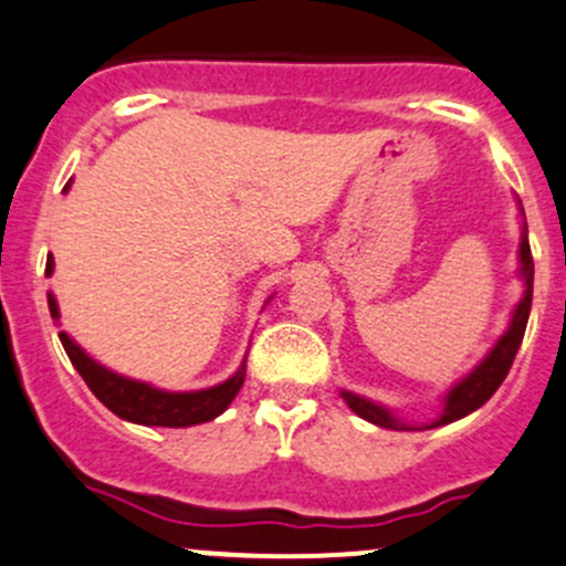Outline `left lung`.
I'll list each match as a JSON object with an SVG mask.
<instances>
[{
	"label": "left lung",
	"mask_w": 566,
	"mask_h": 566,
	"mask_svg": "<svg viewBox=\"0 0 566 566\" xmlns=\"http://www.w3.org/2000/svg\"><path fill=\"white\" fill-rule=\"evenodd\" d=\"M517 256H521V276H523V282H526V290H523L521 304H517L515 312H512L510 328H506L504 336L495 342L493 350H490L488 356H484L482 361H479L476 367H473L471 373L460 380V384H454L452 389H449L447 397H443V413L438 416L432 424H427V430H430V427L452 424V421H458V419H462V416H468V413H473L476 408H482V405L493 397L495 389L504 384L506 375H510L512 361H515L517 350H521L523 334H526V323H528V312H531V293H534V260H531L526 221H523L521 251H517ZM342 397H345V402L350 405L353 413H358L361 419L373 421V424L386 427V430H413V427L402 424V421H399L389 408H384V405L369 402V399L358 397V394H353V391H342Z\"/></svg>",
	"instance_id": "left-lung-1"
}]
</instances>
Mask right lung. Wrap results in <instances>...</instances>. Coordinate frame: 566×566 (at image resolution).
<instances>
[{
  "label": "right lung",
  "mask_w": 566,
  "mask_h": 566,
  "mask_svg": "<svg viewBox=\"0 0 566 566\" xmlns=\"http://www.w3.org/2000/svg\"><path fill=\"white\" fill-rule=\"evenodd\" d=\"M51 271H54V256L49 254V260H45V276H51ZM49 312L51 317L60 319V310H56V301L51 293ZM60 342L62 347H65L71 364L84 378V384L90 386V391H93L112 413H117L119 419L145 427H191L216 419V416H221L230 408L235 394L241 391L243 378H247V361H243L232 378H227L224 384L219 386H210V389L161 391L153 389L150 384L123 378V375L101 367V364L93 361L65 331H60Z\"/></svg>",
  "instance_id": "add662e5"
}]
</instances>
